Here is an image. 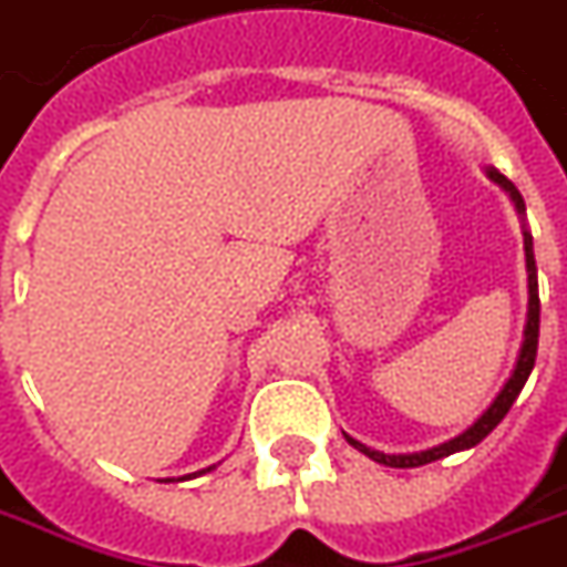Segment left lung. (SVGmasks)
I'll list each match as a JSON object with an SVG mask.
<instances>
[{
    "mask_svg": "<svg viewBox=\"0 0 567 567\" xmlns=\"http://www.w3.org/2000/svg\"><path fill=\"white\" fill-rule=\"evenodd\" d=\"M485 174H488L491 183H497L508 197H512V204H515L517 215H520V221H524V254H526V292H529V301H526V324H524V343H520V352H517L515 370L506 379V384L499 388V393L494 396L485 411H482L476 420H473L462 434H455L450 441L437 443V446H429V450L420 452H379L367 446V443L354 441L352 434H346L343 437L352 443L354 450L363 452L367 458L379 464H388V467H423V464H432L437 458H446L452 452H462V450H473L476 443H482L488 437L499 423H503V416L508 414V408L515 405V399L520 396V390H524L526 379H529V372L535 367V352H538V316H542V301H538V269H535V254H533V234H529V227H526V204L520 192L515 188V183L508 177H503L494 165H485Z\"/></svg>",
    "mask_w": 567,
    "mask_h": 567,
    "instance_id": "left-lung-1",
    "label": "left lung"
}]
</instances>
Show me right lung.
<instances>
[{
  "mask_svg": "<svg viewBox=\"0 0 567 567\" xmlns=\"http://www.w3.org/2000/svg\"><path fill=\"white\" fill-rule=\"evenodd\" d=\"M209 471H215V464H213V467H204V471H197V473H188V476H183V480H192V476H204V473H209ZM165 482H171V480H165Z\"/></svg>",
  "mask_w": 567,
  "mask_h": 567,
  "instance_id": "right-lung-1",
  "label": "right lung"
}]
</instances>
